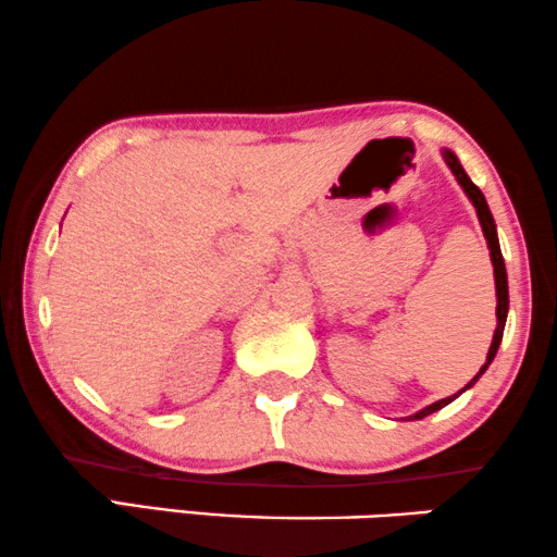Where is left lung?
<instances>
[{
    "instance_id": "obj_1",
    "label": "left lung",
    "mask_w": 557,
    "mask_h": 557,
    "mask_svg": "<svg viewBox=\"0 0 557 557\" xmlns=\"http://www.w3.org/2000/svg\"><path fill=\"white\" fill-rule=\"evenodd\" d=\"M442 156H445V163L449 165V171L455 173V178H457V183L462 185V190L467 193V198L472 200V206H474V211H478V219H480V225H482V233H485V238H487V248H490V259H493V269H495V288H497V329H495V336H493V344H490V351H487V361L485 364H482V369L478 372V376L472 379V382H467V386L465 389H470V386L478 382V379L485 374V369L493 364V359H495V354H497V346H499V342H503V332H505V321H507V306H510V298H507V271H505V261H503V251H499V240H497V228H495V219H493V213H490V208H487V200H485V196H482V190L478 188V185H474L472 181H470V175L465 173V168L459 165V160H457V156L453 150H442ZM465 389H459L457 394H462ZM457 394H453V397H447V399H440V401H434V405H430V407H424L422 412H417L414 417H409V419H422V417H426V414H432V412H437V409H442V407H447L449 401H453Z\"/></svg>"
}]
</instances>
